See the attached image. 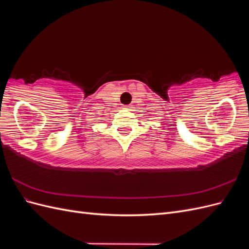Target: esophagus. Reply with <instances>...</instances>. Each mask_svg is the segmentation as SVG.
<instances>
[{"label":"esophagus","instance_id":"obj_1","mask_svg":"<svg viewBox=\"0 0 249 249\" xmlns=\"http://www.w3.org/2000/svg\"><path fill=\"white\" fill-rule=\"evenodd\" d=\"M124 109H131L132 105H125V106H124Z\"/></svg>","mask_w":249,"mask_h":249}]
</instances>
